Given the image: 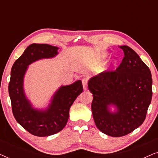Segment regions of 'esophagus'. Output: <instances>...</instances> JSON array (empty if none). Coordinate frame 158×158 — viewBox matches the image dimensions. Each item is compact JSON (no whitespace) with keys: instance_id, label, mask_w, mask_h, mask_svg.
I'll use <instances>...</instances> for the list:
<instances>
[{"instance_id":"obj_1","label":"esophagus","mask_w":158,"mask_h":158,"mask_svg":"<svg viewBox=\"0 0 158 158\" xmlns=\"http://www.w3.org/2000/svg\"><path fill=\"white\" fill-rule=\"evenodd\" d=\"M87 78H83L82 80V83H83V89L86 90L88 89V86H87Z\"/></svg>"}]
</instances>
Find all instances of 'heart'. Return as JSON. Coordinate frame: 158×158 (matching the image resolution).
Segmentation results:
<instances>
[{
	"label": "heart",
	"instance_id": "b5f03b06",
	"mask_svg": "<svg viewBox=\"0 0 158 158\" xmlns=\"http://www.w3.org/2000/svg\"><path fill=\"white\" fill-rule=\"evenodd\" d=\"M109 53L107 52H102L100 55H99V60H103L106 59V58L109 57ZM116 60H112V62H111L112 64H116Z\"/></svg>",
	"mask_w": 158,
	"mask_h": 158
}]
</instances>
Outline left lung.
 Listing matches in <instances>:
<instances>
[{"label":"left lung","mask_w":158,"mask_h":158,"mask_svg":"<svg viewBox=\"0 0 158 158\" xmlns=\"http://www.w3.org/2000/svg\"><path fill=\"white\" fill-rule=\"evenodd\" d=\"M119 48L124 57L118 68L95 75L88 82L94 98L95 124L101 132L114 137L128 135L144 122L152 96L150 69L130 47Z\"/></svg>","instance_id":"obj_1"}]
</instances>
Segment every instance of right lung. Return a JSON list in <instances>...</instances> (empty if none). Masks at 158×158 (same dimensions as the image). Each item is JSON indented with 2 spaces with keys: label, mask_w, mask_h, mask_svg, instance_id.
Returning <instances> with one entry per match:
<instances>
[{
  "label": "right lung",
  "mask_w": 158,
  "mask_h": 158,
  "mask_svg": "<svg viewBox=\"0 0 158 158\" xmlns=\"http://www.w3.org/2000/svg\"><path fill=\"white\" fill-rule=\"evenodd\" d=\"M57 47L47 44L29 45L15 61L10 71L8 93L13 114L16 122L31 135L47 137L59 132L65 127L70 108L83 92L81 81L61 85L51 97L44 109L34 106L24 90V77L29 65L37 60L53 58L58 55Z\"/></svg>",
  "instance_id": "right-lung-1"
}]
</instances>
